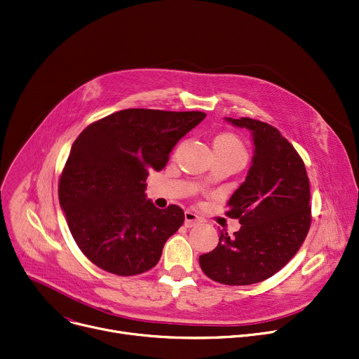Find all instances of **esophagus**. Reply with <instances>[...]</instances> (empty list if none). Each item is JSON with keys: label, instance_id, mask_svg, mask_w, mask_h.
<instances>
[{"label": "esophagus", "instance_id": "obj_1", "mask_svg": "<svg viewBox=\"0 0 359 359\" xmlns=\"http://www.w3.org/2000/svg\"><path fill=\"white\" fill-rule=\"evenodd\" d=\"M201 221H202L201 217L198 213H195L194 210H186L184 212V225L187 228H192V226L198 225Z\"/></svg>", "mask_w": 359, "mask_h": 359}]
</instances>
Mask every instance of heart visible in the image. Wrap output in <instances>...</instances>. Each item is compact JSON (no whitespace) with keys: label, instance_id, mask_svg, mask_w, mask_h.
Listing matches in <instances>:
<instances>
[{"label":"heart","instance_id":"b5f03b06","mask_svg":"<svg viewBox=\"0 0 359 359\" xmlns=\"http://www.w3.org/2000/svg\"><path fill=\"white\" fill-rule=\"evenodd\" d=\"M213 149H224L229 151H236V153H243L245 154L244 144L241 140L238 138L233 134H219L218 137H215L213 140Z\"/></svg>","mask_w":359,"mask_h":359}]
</instances>
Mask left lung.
I'll return each mask as SVG.
<instances>
[{
  "label": "left lung",
  "instance_id": "8db88e82",
  "mask_svg": "<svg viewBox=\"0 0 359 359\" xmlns=\"http://www.w3.org/2000/svg\"><path fill=\"white\" fill-rule=\"evenodd\" d=\"M226 119L250 130L255 146L248 176L225 212L241 228L233 236L221 233L199 264L213 281L248 285L274 276L304 243L312 222L310 184L302 157L276 127L248 116Z\"/></svg>",
  "mask_w": 359,
  "mask_h": 359
}]
</instances>
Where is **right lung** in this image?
<instances>
[{"label":"right lung","mask_w":359,"mask_h":359,"mask_svg":"<svg viewBox=\"0 0 359 359\" xmlns=\"http://www.w3.org/2000/svg\"><path fill=\"white\" fill-rule=\"evenodd\" d=\"M205 116L123 109L89 124L75 140L59 179V202L75 243L95 266L137 276L157 264L184 212L147 201L146 179L164 169L177 141Z\"/></svg>","instance_id":"obj_1"}]
</instances>
